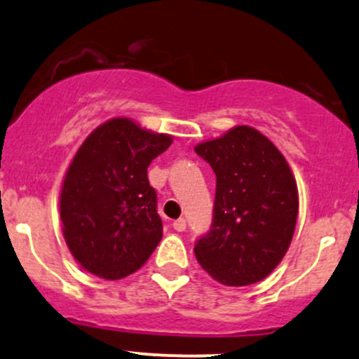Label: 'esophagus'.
Here are the masks:
<instances>
[{
	"mask_svg": "<svg viewBox=\"0 0 359 359\" xmlns=\"http://www.w3.org/2000/svg\"><path fill=\"white\" fill-rule=\"evenodd\" d=\"M172 226H174V229L177 232H184L185 231V227H187V222H185V219H177V221H174V224H172Z\"/></svg>",
	"mask_w": 359,
	"mask_h": 359,
	"instance_id": "34e87169",
	"label": "esophagus"
}]
</instances>
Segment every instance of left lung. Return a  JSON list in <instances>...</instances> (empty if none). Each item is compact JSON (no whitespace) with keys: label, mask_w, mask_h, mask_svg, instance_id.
Wrapping results in <instances>:
<instances>
[{"label":"left lung","mask_w":359,"mask_h":359,"mask_svg":"<svg viewBox=\"0 0 359 359\" xmlns=\"http://www.w3.org/2000/svg\"><path fill=\"white\" fill-rule=\"evenodd\" d=\"M194 150L217 177L212 226L194 248L198 264L226 286L266 279L291 245L299 210L287 161L249 125H237Z\"/></svg>","instance_id":"obj_1"}]
</instances>
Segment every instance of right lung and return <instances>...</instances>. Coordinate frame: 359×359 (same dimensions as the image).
Returning a JSON list of instances; mask_svg holds the SVG:
<instances>
[{
	"mask_svg": "<svg viewBox=\"0 0 359 359\" xmlns=\"http://www.w3.org/2000/svg\"><path fill=\"white\" fill-rule=\"evenodd\" d=\"M170 144L172 135L115 116L76 150L60 191V219L65 243L85 271L109 280L127 278L161 243L147 167Z\"/></svg>",
	"mask_w": 359,
	"mask_h": 359,
	"instance_id": "right-lung-1",
	"label": "right lung"
}]
</instances>
